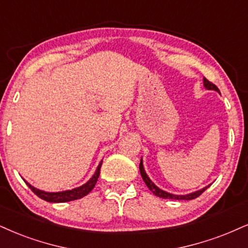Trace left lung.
<instances>
[{"instance_id": "obj_1", "label": "left lung", "mask_w": 248, "mask_h": 248, "mask_svg": "<svg viewBox=\"0 0 248 248\" xmlns=\"http://www.w3.org/2000/svg\"><path fill=\"white\" fill-rule=\"evenodd\" d=\"M203 86L207 88V90H210V91H216L219 93V90L217 87L215 86V85L213 84V82H210L209 80H207L206 78H203ZM139 169H140V173H141V177L143 179V182H145V184L147 185V187L151 189V191L154 193L156 197L158 198H162V199H172V200H192V199H195L198 198L199 195L202 194L204 191H206L207 188L209 187L208 186H206V187L199 189V191H195V192H192V193H188V194H184V195H178V194H172V193H169V192H166L163 191V189L158 188L156 185L154 184V183L152 182L151 178L147 176V173H146L145 171V168H143V163H142V157H141V161H140V164H139Z\"/></svg>"}]
</instances>
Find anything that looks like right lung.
Masks as SVG:
<instances>
[{
	"instance_id": "1",
	"label": "right lung",
	"mask_w": 248,
	"mask_h": 248,
	"mask_svg": "<svg viewBox=\"0 0 248 248\" xmlns=\"http://www.w3.org/2000/svg\"><path fill=\"white\" fill-rule=\"evenodd\" d=\"M101 166H102V161L100 162L99 166H97L94 175L88 179V182L85 183L84 185L79 186V187L72 188V189H66V191H61V192H46V191H41V189L35 188L34 186H32L30 183H27L25 179L24 182L26 183V185L34 192V194L38 195L39 198H41L42 200L48 201V202H55V203H59V202H68V201H73V200H77V199H80L85 195H87L92 189L94 188L95 186L97 178L100 176V169Z\"/></svg>"
}]
</instances>
